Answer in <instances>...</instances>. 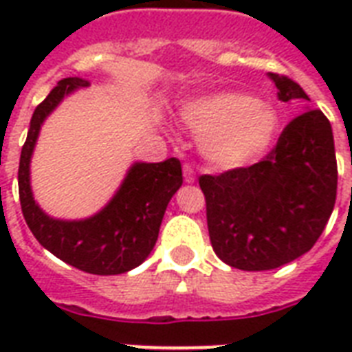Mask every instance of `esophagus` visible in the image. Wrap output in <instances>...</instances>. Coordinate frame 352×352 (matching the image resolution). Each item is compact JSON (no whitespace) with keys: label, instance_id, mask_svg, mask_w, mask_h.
Masks as SVG:
<instances>
[{"label":"esophagus","instance_id":"34e87169","mask_svg":"<svg viewBox=\"0 0 352 352\" xmlns=\"http://www.w3.org/2000/svg\"><path fill=\"white\" fill-rule=\"evenodd\" d=\"M182 173H184V181H186L188 184H193V182H195V173H193L192 166L190 164L182 166Z\"/></svg>","mask_w":352,"mask_h":352}]
</instances>
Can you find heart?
I'll list each match as a JSON object with an SVG mask.
<instances>
[{"instance_id": "heart-1", "label": "heart", "mask_w": 352, "mask_h": 352, "mask_svg": "<svg viewBox=\"0 0 352 352\" xmlns=\"http://www.w3.org/2000/svg\"><path fill=\"white\" fill-rule=\"evenodd\" d=\"M181 118L199 138L201 153L221 170H235L259 159L278 133V111L239 91L193 96Z\"/></svg>"}]
</instances>
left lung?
Masks as SVG:
<instances>
[{
	"instance_id": "1",
	"label": "left lung",
	"mask_w": 352,
	"mask_h": 352,
	"mask_svg": "<svg viewBox=\"0 0 352 352\" xmlns=\"http://www.w3.org/2000/svg\"><path fill=\"white\" fill-rule=\"evenodd\" d=\"M281 102L309 96L287 76L268 73ZM210 241L239 270L283 267L311 250L333 214L338 186L333 127L318 109L285 127L267 159L199 179Z\"/></svg>"
}]
</instances>
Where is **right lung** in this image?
I'll use <instances>...</instances> for the list:
<instances>
[{
    "instance_id": "add662e5",
    "label": "right lung",
    "mask_w": 352,
    "mask_h": 352,
    "mask_svg": "<svg viewBox=\"0 0 352 352\" xmlns=\"http://www.w3.org/2000/svg\"><path fill=\"white\" fill-rule=\"evenodd\" d=\"M89 87L82 78H63L34 109L21 157L18 186L21 212L43 248L71 267L117 276L142 265L151 254L168 203L182 186V168L177 159L164 162H133L107 204L85 219H56L36 203L30 186V160L40 129L65 96Z\"/></svg>"
}]
</instances>
